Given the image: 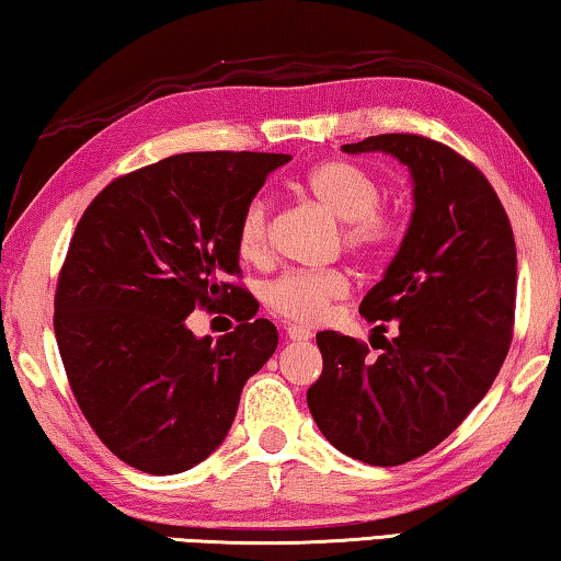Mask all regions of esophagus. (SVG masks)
Here are the masks:
<instances>
[{"label": "esophagus", "instance_id": "1", "mask_svg": "<svg viewBox=\"0 0 561 561\" xmlns=\"http://www.w3.org/2000/svg\"><path fill=\"white\" fill-rule=\"evenodd\" d=\"M287 336H289L291 341H309V339H311V329L299 327V324H289V327H287Z\"/></svg>", "mask_w": 561, "mask_h": 561}]
</instances>
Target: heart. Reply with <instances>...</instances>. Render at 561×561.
I'll list each match as a JSON object with an SVG mask.
<instances>
[{
	"instance_id": "b5f03b06",
	"label": "heart",
	"mask_w": 561,
	"mask_h": 561,
	"mask_svg": "<svg viewBox=\"0 0 561 561\" xmlns=\"http://www.w3.org/2000/svg\"><path fill=\"white\" fill-rule=\"evenodd\" d=\"M304 185L319 205L344 222V247L366 262L381 260L398 237V222L381 207V183L348 160H324L309 170ZM237 252L244 262H262L270 254V203L252 197L237 220ZM348 294V277L339 270L289 272L267 289V304L294 321H317L329 304Z\"/></svg>"
}]
</instances>
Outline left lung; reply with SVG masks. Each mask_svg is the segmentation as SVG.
I'll return each instance as SVG.
<instances>
[{"mask_svg": "<svg viewBox=\"0 0 561 561\" xmlns=\"http://www.w3.org/2000/svg\"><path fill=\"white\" fill-rule=\"evenodd\" d=\"M341 150L401 160L415 207L401 250L358 309L371 324L396 321V339L368 358L360 341L319 331L324 371L307 403L336 450L391 468L433 450L490 391L515 327L517 250L497 193L453 148L383 133Z\"/></svg>", "mask_w": 561, "mask_h": 561, "instance_id": "8db88e82", "label": "left lung"}]
</instances>
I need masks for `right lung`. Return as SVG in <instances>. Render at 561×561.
Returning a JSON list of instances; mask_svg holds the SVG:
<instances>
[{
    "label": "right lung",
    "mask_w": 561,
    "mask_h": 561,
    "mask_svg": "<svg viewBox=\"0 0 561 561\" xmlns=\"http://www.w3.org/2000/svg\"><path fill=\"white\" fill-rule=\"evenodd\" d=\"M284 153H180L106 185L81 215L56 284L54 334L81 413L103 445L175 474L225 440L277 327L240 277L237 220ZM195 306L228 307L230 335L197 340Z\"/></svg>",
    "instance_id": "obj_1"
}]
</instances>
